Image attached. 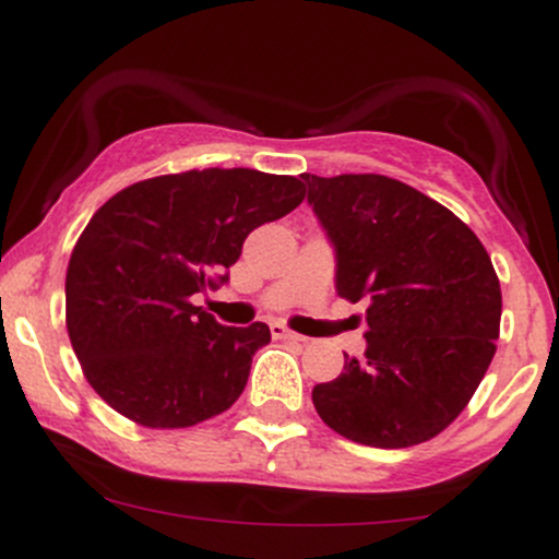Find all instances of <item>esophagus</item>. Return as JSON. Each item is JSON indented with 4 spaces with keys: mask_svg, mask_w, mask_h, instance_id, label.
I'll return each instance as SVG.
<instances>
[{
    "mask_svg": "<svg viewBox=\"0 0 559 559\" xmlns=\"http://www.w3.org/2000/svg\"><path fill=\"white\" fill-rule=\"evenodd\" d=\"M271 333L273 338H284V342H305V336H299V333L286 329L284 323H271Z\"/></svg>",
    "mask_w": 559,
    "mask_h": 559,
    "instance_id": "obj_1",
    "label": "esophagus"
}]
</instances>
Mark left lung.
I'll return each mask as SVG.
<instances>
[{
  "label": "left lung",
  "instance_id": "1",
  "mask_svg": "<svg viewBox=\"0 0 559 559\" xmlns=\"http://www.w3.org/2000/svg\"><path fill=\"white\" fill-rule=\"evenodd\" d=\"M307 202L336 249V292L365 310V360L312 389L329 428L365 447L439 436L497 352L502 288L478 236L444 204L378 173H305Z\"/></svg>",
  "mask_w": 559,
  "mask_h": 559
}]
</instances>
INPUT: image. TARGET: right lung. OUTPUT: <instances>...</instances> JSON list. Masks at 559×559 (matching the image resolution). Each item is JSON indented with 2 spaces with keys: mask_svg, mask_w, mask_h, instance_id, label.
Listing matches in <instances>:
<instances>
[{
  "mask_svg": "<svg viewBox=\"0 0 559 559\" xmlns=\"http://www.w3.org/2000/svg\"><path fill=\"white\" fill-rule=\"evenodd\" d=\"M301 199L294 176L204 168L131 183L96 210L68 262L66 323L115 413L189 428L239 400L271 329H228L191 297L228 281L243 239Z\"/></svg>",
  "mask_w": 559,
  "mask_h": 559,
  "instance_id": "1",
  "label": "right lung"
}]
</instances>
